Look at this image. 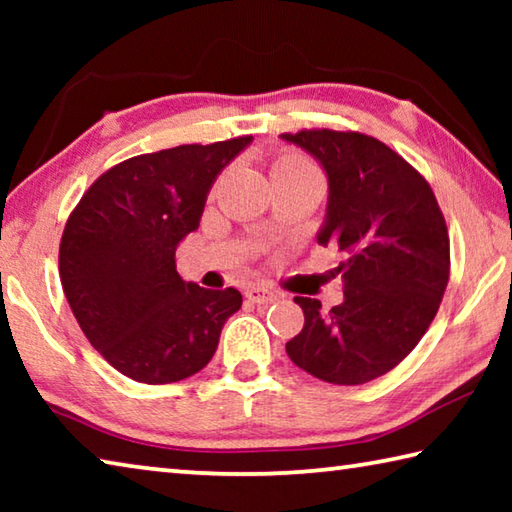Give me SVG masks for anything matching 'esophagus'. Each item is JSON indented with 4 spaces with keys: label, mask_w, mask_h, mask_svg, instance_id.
I'll list each match as a JSON object with an SVG mask.
<instances>
[{
    "label": "esophagus",
    "mask_w": 512,
    "mask_h": 512,
    "mask_svg": "<svg viewBox=\"0 0 512 512\" xmlns=\"http://www.w3.org/2000/svg\"><path fill=\"white\" fill-rule=\"evenodd\" d=\"M246 298L250 302H255V305H271V302L277 300V293L273 289L259 287V284H257V287L246 289Z\"/></svg>",
    "instance_id": "1"
}]
</instances>
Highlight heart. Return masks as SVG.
I'll use <instances>...</instances> for the list:
<instances>
[{
    "label": "heart",
    "mask_w": 512,
    "mask_h": 512,
    "mask_svg": "<svg viewBox=\"0 0 512 512\" xmlns=\"http://www.w3.org/2000/svg\"><path fill=\"white\" fill-rule=\"evenodd\" d=\"M273 180L277 178H293V176H320L316 164L309 158H305L302 153H282L280 158L273 162L271 169Z\"/></svg>",
    "instance_id": "b5f03b06"
}]
</instances>
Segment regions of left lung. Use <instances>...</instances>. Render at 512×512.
Listing matches in <instances>:
<instances>
[{
    "instance_id": "obj_1",
    "label": "left lung",
    "mask_w": 512,
    "mask_h": 512,
    "mask_svg": "<svg viewBox=\"0 0 512 512\" xmlns=\"http://www.w3.org/2000/svg\"><path fill=\"white\" fill-rule=\"evenodd\" d=\"M323 164L329 203L320 246L343 262V302L323 311L296 296L305 327L289 359L336 386L386 375L420 343L449 282V235L431 185L400 153L357 131L282 133Z\"/></svg>"
}]
</instances>
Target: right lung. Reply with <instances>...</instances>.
I'll return each instance as SVG.
<instances>
[{"label": "right lung", "instance_id": "add662e5", "mask_svg": "<svg viewBox=\"0 0 512 512\" xmlns=\"http://www.w3.org/2000/svg\"><path fill=\"white\" fill-rule=\"evenodd\" d=\"M250 140L135 155L101 173L69 214L58 250L65 298L121 375L171 384L214 357L241 293L183 282L176 248L198 228L216 176Z\"/></svg>", "mask_w": 512, "mask_h": 512}]
</instances>
